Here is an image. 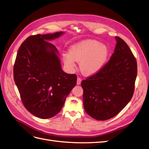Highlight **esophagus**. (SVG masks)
I'll return each mask as SVG.
<instances>
[{"label":"esophagus","mask_w":149,"mask_h":149,"mask_svg":"<svg viewBox=\"0 0 149 149\" xmlns=\"http://www.w3.org/2000/svg\"><path fill=\"white\" fill-rule=\"evenodd\" d=\"M81 79L80 78H77V84L79 85L81 84Z\"/></svg>","instance_id":"esophagus-1"}]
</instances>
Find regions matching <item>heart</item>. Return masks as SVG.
I'll list each match as a JSON object with an SVG mask.
<instances>
[{
    "label": "heart",
    "instance_id": "heart-1",
    "mask_svg": "<svg viewBox=\"0 0 149 149\" xmlns=\"http://www.w3.org/2000/svg\"><path fill=\"white\" fill-rule=\"evenodd\" d=\"M109 49L106 44L97 40H88L71 46L69 54H63V60L66 68L73 71L75 61L80 63V70L85 75H93L100 71L106 62Z\"/></svg>",
    "mask_w": 149,
    "mask_h": 149
}]
</instances>
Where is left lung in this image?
<instances>
[{
    "label": "left lung",
    "instance_id": "8db88e82",
    "mask_svg": "<svg viewBox=\"0 0 149 149\" xmlns=\"http://www.w3.org/2000/svg\"><path fill=\"white\" fill-rule=\"evenodd\" d=\"M114 53L102 68L83 80V106L86 113L98 120L109 119L123 110L131 100L137 65L130 48L115 37Z\"/></svg>",
    "mask_w": 149,
    "mask_h": 149
}]
</instances>
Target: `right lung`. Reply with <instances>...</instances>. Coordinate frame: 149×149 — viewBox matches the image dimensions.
<instances>
[{"instance_id": "add662e5", "label": "right lung", "mask_w": 149, "mask_h": 149, "mask_svg": "<svg viewBox=\"0 0 149 149\" xmlns=\"http://www.w3.org/2000/svg\"><path fill=\"white\" fill-rule=\"evenodd\" d=\"M64 33L30 36L17 55L13 78L21 100L31 114L41 119L56 115L76 84V75L63 71L57 48L48 42Z\"/></svg>"}]
</instances>
